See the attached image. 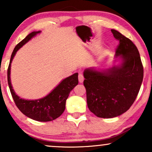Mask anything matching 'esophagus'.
Segmentation results:
<instances>
[{
	"label": "esophagus",
	"instance_id": "1",
	"mask_svg": "<svg viewBox=\"0 0 152 152\" xmlns=\"http://www.w3.org/2000/svg\"><path fill=\"white\" fill-rule=\"evenodd\" d=\"M83 80H84V78H83V76L81 74H78V81L79 83H83Z\"/></svg>",
	"mask_w": 152,
	"mask_h": 152
}]
</instances>
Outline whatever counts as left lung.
<instances>
[{
	"mask_svg": "<svg viewBox=\"0 0 152 152\" xmlns=\"http://www.w3.org/2000/svg\"><path fill=\"white\" fill-rule=\"evenodd\" d=\"M119 41L113 64L106 69L88 68L83 71L88 108L96 116L116 117L129 109L144 77L140 55L133 42L114 29Z\"/></svg>",
	"mask_w": 152,
	"mask_h": 152,
	"instance_id": "8db88e82",
	"label": "left lung"
}]
</instances>
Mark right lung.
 Segmentation results:
<instances>
[{
  "label": "right lung",
  "mask_w": 152,
  "mask_h": 152,
  "mask_svg": "<svg viewBox=\"0 0 152 152\" xmlns=\"http://www.w3.org/2000/svg\"><path fill=\"white\" fill-rule=\"evenodd\" d=\"M41 33V31L31 33L15 47L10 57L8 69V82L15 105L23 114L35 121H50L59 117L65 110L66 99L69 97L70 92L78 83V73H75L69 77L63 79L49 94L43 98L34 100L22 99L17 95L13 88L10 80L11 63L17 51L33 38L36 37Z\"/></svg>",
  "instance_id": "add662e5"
}]
</instances>
